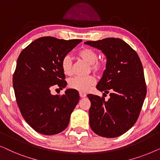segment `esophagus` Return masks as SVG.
I'll use <instances>...</instances> for the list:
<instances>
[{"label": "esophagus", "instance_id": "34e87169", "mask_svg": "<svg viewBox=\"0 0 160 160\" xmlns=\"http://www.w3.org/2000/svg\"><path fill=\"white\" fill-rule=\"evenodd\" d=\"M79 95H80V97L82 98H85V97H86V96H87L86 94H85L84 92H79Z\"/></svg>", "mask_w": 160, "mask_h": 160}]
</instances>
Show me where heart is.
Here are the masks:
<instances>
[{"label": "heart", "instance_id": "b5f03b06", "mask_svg": "<svg viewBox=\"0 0 160 160\" xmlns=\"http://www.w3.org/2000/svg\"><path fill=\"white\" fill-rule=\"evenodd\" d=\"M78 56L82 60L90 65V69L95 73H100L104 69L105 65L102 61L98 60V54L95 50L90 48H84L80 50ZM61 68L65 75L70 76L72 74V61L69 55H65L61 62ZM96 79L93 76H87L84 77L75 76L69 80L68 85L72 89L80 92H87L89 88L95 84Z\"/></svg>", "mask_w": 160, "mask_h": 160}]
</instances>
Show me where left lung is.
<instances>
[{
  "mask_svg": "<svg viewBox=\"0 0 160 160\" xmlns=\"http://www.w3.org/2000/svg\"><path fill=\"white\" fill-rule=\"evenodd\" d=\"M85 44L101 50L106 56V69L97 89L110 98L89 94V125L100 136L116 138L136 122L146 95L143 68L136 52L120 38H107ZM103 93V95L104 94Z\"/></svg>",
  "mask_w": 160,
  "mask_h": 160,
  "instance_id": "left-lung-1",
  "label": "left lung"
}]
</instances>
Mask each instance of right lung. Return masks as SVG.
Instances as JSON below:
<instances>
[{"label": "right lung", "instance_id": "right-lung-1", "mask_svg": "<svg viewBox=\"0 0 160 160\" xmlns=\"http://www.w3.org/2000/svg\"><path fill=\"white\" fill-rule=\"evenodd\" d=\"M81 41L41 37L25 48L17 59L13 76L17 105L26 122L41 134L52 135L64 130L79 100L76 89L53 95L51 89L66 87L61 62Z\"/></svg>", "mask_w": 160, "mask_h": 160}]
</instances>
